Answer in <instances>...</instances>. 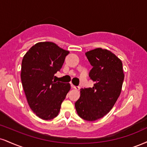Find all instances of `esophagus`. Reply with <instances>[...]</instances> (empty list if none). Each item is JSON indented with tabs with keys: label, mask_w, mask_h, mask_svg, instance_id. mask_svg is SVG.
Here are the masks:
<instances>
[{
	"label": "esophagus",
	"mask_w": 147,
	"mask_h": 147,
	"mask_svg": "<svg viewBox=\"0 0 147 147\" xmlns=\"http://www.w3.org/2000/svg\"><path fill=\"white\" fill-rule=\"evenodd\" d=\"M71 87H72V88H73V89H76V90H79V89H80V88H79V86H74V85L72 84H71Z\"/></svg>",
	"instance_id": "esophagus-1"
}]
</instances>
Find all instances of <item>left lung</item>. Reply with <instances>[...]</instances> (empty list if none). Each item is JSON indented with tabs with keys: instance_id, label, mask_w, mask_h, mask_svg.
<instances>
[{
	"instance_id": "1",
	"label": "left lung",
	"mask_w": 147,
	"mask_h": 147,
	"mask_svg": "<svg viewBox=\"0 0 147 147\" xmlns=\"http://www.w3.org/2000/svg\"><path fill=\"white\" fill-rule=\"evenodd\" d=\"M86 55L93 66L89 76L95 84L81 89L75 105L81 118L94 121L114 107L121 94L125 75L121 60L107 49L97 48L86 52Z\"/></svg>"
}]
</instances>
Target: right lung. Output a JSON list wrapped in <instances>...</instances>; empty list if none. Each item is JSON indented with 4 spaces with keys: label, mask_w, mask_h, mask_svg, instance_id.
I'll return each mask as SVG.
<instances>
[{
    "label": "right lung",
    "mask_w": 147,
    "mask_h": 147,
    "mask_svg": "<svg viewBox=\"0 0 147 147\" xmlns=\"http://www.w3.org/2000/svg\"><path fill=\"white\" fill-rule=\"evenodd\" d=\"M69 53L51 42H38L23 57L21 81L30 108L37 116L51 120L59 114L70 84L57 82L54 75Z\"/></svg>",
    "instance_id": "1"
}]
</instances>
